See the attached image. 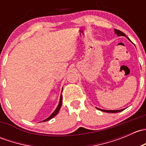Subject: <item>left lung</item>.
<instances>
[{
    "label": "left lung",
    "mask_w": 146,
    "mask_h": 146,
    "mask_svg": "<svg viewBox=\"0 0 146 146\" xmlns=\"http://www.w3.org/2000/svg\"><path fill=\"white\" fill-rule=\"evenodd\" d=\"M114 32H115V34H117V36H126V35H125V34L123 33V32H122L121 31L118 30V29H114ZM98 109L99 110H100V111H105V112H109V113H117V112H119V111H121L122 110H101V109H99V108H98Z\"/></svg>",
    "instance_id": "1"
}]
</instances>
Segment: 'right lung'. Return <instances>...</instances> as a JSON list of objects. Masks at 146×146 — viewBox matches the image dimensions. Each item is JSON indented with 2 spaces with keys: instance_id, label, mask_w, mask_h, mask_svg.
Returning a JSON list of instances; mask_svg holds the SVG:
<instances>
[{
  "instance_id": "obj_1",
  "label": "right lung",
  "mask_w": 146,
  "mask_h": 146,
  "mask_svg": "<svg viewBox=\"0 0 146 146\" xmlns=\"http://www.w3.org/2000/svg\"><path fill=\"white\" fill-rule=\"evenodd\" d=\"M61 104H62V95H61V98H60V101H59V103H58V107H57V108L56 109V110H55V111H54V112H53L52 114H51V115H50L49 117H48V118H47V119H46L45 120L42 121H47L50 120V119H52L53 117H55V116L57 114H58V111H59V110H60V108H61Z\"/></svg>"
}]
</instances>
